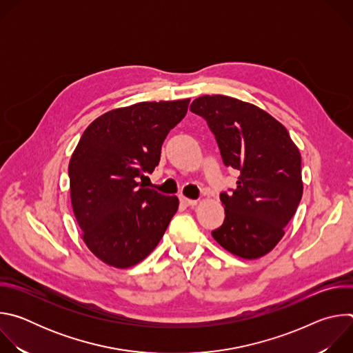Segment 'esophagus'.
Returning a JSON list of instances; mask_svg holds the SVG:
<instances>
[{
  "label": "esophagus",
  "mask_w": 353,
  "mask_h": 353,
  "mask_svg": "<svg viewBox=\"0 0 353 353\" xmlns=\"http://www.w3.org/2000/svg\"><path fill=\"white\" fill-rule=\"evenodd\" d=\"M180 204L184 205V207H194L196 204V201L191 199V198H187L184 195H180Z\"/></svg>",
  "instance_id": "obj_1"
}]
</instances>
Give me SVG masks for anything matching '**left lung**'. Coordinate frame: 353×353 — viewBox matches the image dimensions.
Masks as SVG:
<instances>
[{"instance_id":"obj_1","label":"left lung","mask_w":353,"mask_h":353,"mask_svg":"<svg viewBox=\"0 0 353 353\" xmlns=\"http://www.w3.org/2000/svg\"><path fill=\"white\" fill-rule=\"evenodd\" d=\"M190 110L207 121L223 165L240 172L236 188L219 195L225 221L212 236L237 257L260 259L282 239L303 194L299 149L279 121L241 100L205 94Z\"/></svg>"}]
</instances>
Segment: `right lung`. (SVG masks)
<instances>
[{"instance_id":"obj_1","label":"right lung","mask_w":353,"mask_h":353,"mask_svg":"<svg viewBox=\"0 0 353 353\" xmlns=\"http://www.w3.org/2000/svg\"><path fill=\"white\" fill-rule=\"evenodd\" d=\"M188 103H137L100 116L83 131L68 166L71 203L83 241L103 263L128 268L142 261L177 212L176 195L138 180L159 165L162 143Z\"/></svg>"}]
</instances>
